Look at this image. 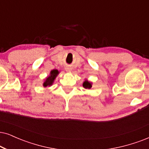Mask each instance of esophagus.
<instances>
[{"instance_id":"esophagus-1","label":"esophagus","mask_w":149,"mask_h":149,"mask_svg":"<svg viewBox=\"0 0 149 149\" xmlns=\"http://www.w3.org/2000/svg\"><path fill=\"white\" fill-rule=\"evenodd\" d=\"M71 70H72V69H71V67H65V71H67V72H71Z\"/></svg>"}]
</instances>
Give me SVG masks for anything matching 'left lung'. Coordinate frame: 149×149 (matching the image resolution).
<instances>
[{
  "label": "left lung",
  "instance_id": "1",
  "mask_svg": "<svg viewBox=\"0 0 149 149\" xmlns=\"http://www.w3.org/2000/svg\"><path fill=\"white\" fill-rule=\"evenodd\" d=\"M82 86H83V87L85 88H91L92 86V82L88 81L87 79H85L83 82V84H82Z\"/></svg>",
  "mask_w": 149,
  "mask_h": 149
}]
</instances>
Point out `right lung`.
I'll return each instance as SVG.
<instances>
[{
  "label": "right lung",
  "instance_id": "right-lung-1",
  "mask_svg": "<svg viewBox=\"0 0 149 149\" xmlns=\"http://www.w3.org/2000/svg\"><path fill=\"white\" fill-rule=\"evenodd\" d=\"M59 71L58 69H53L50 71L49 75L46 77V78L44 80V82H43V86L44 87H47V86H51L54 83V80L56 78V77L58 76V75L59 74Z\"/></svg>",
  "mask_w": 149,
  "mask_h": 149
}]
</instances>
